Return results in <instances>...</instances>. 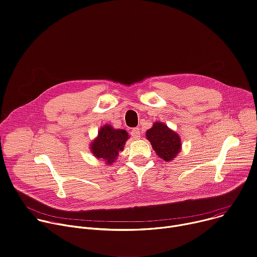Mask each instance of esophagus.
<instances>
[{
  "label": "esophagus",
  "instance_id": "34e87169",
  "mask_svg": "<svg viewBox=\"0 0 257 257\" xmlns=\"http://www.w3.org/2000/svg\"><path fill=\"white\" fill-rule=\"evenodd\" d=\"M139 128H134L133 130H132V135L135 137V138H138L139 137Z\"/></svg>",
  "mask_w": 257,
  "mask_h": 257
}]
</instances>
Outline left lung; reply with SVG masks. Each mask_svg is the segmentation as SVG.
I'll list each match as a JSON object with an SVG mask.
<instances>
[{
    "instance_id": "left-lung-1",
    "label": "left lung",
    "mask_w": 257,
    "mask_h": 257,
    "mask_svg": "<svg viewBox=\"0 0 257 257\" xmlns=\"http://www.w3.org/2000/svg\"><path fill=\"white\" fill-rule=\"evenodd\" d=\"M146 135L156 154L166 162L174 160L181 151L180 136L164 123L155 122Z\"/></svg>"
}]
</instances>
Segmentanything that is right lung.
Returning <instances> with one entry per match:
<instances>
[{
    "label": "right lung",
    "mask_w": 257,
    "mask_h": 257,
    "mask_svg": "<svg viewBox=\"0 0 257 257\" xmlns=\"http://www.w3.org/2000/svg\"><path fill=\"white\" fill-rule=\"evenodd\" d=\"M129 138L128 132L123 129H114L109 124L102 126L97 136L90 144V151L96 159L104 161L106 165H111L124 150Z\"/></svg>",
    "instance_id": "1"
}]
</instances>
